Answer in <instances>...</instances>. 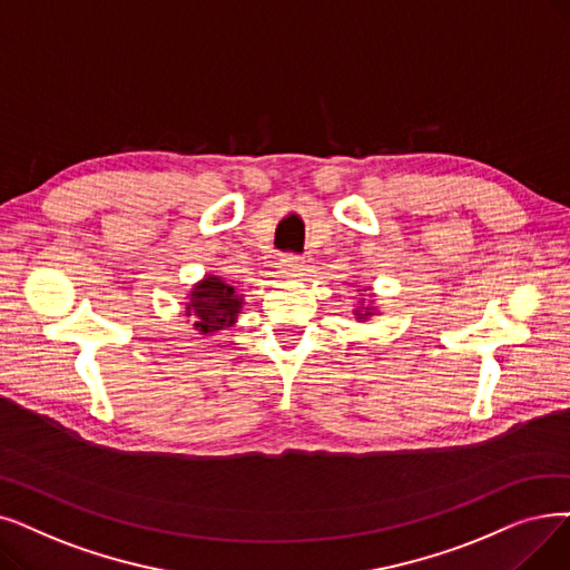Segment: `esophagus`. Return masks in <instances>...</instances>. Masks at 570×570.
Segmentation results:
<instances>
[{"label": "esophagus", "mask_w": 570, "mask_h": 570, "mask_svg": "<svg viewBox=\"0 0 570 570\" xmlns=\"http://www.w3.org/2000/svg\"><path fill=\"white\" fill-rule=\"evenodd\" d=\"M279 265H282V272L284 275H288V277H301L303 272H305V258L303 256H298V254H284L282 256V261H279Z\"/></svg>", "instance_id": "34e87169"}]
</instances>
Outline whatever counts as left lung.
<instances>
[{
  "mask_svg": "<svg viewBox=\"0 0 570 570\" xmlns=\"http://www.w3.org/2000/svg\"><path fill=\"white\" fill-rule=\"evenodd\" d=\"M367 314H370V312H365V314H358V316H361V318H365V316H367Z\"/></svg>",
  "mask_w": 570,
  "mask_h": 570,
  "instance_id": "left-lung-1",
  "label": "left lung"
}]
</instances>
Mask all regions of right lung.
<instances>
[{
  "label": "right lung",
  "instance_id": "right-lung-1",
  "mask_svg": "<svg viewBox=\"0 0 570 570\" xmlns=\"http://www.w3.org/2000/svg\"><path fill=\"white\" fill-rule=\"evenodd\" d=\"M242 307V298L235 293L233 286L220 282L216 277H207L203 284H197L190 291V303L186 305V316L195 314V328L203 335L216 333L220 328L230 326L237 318Z\"/></svg>",
  "mask_w": 570,
  "mask_h": 570
}]
</instances>
